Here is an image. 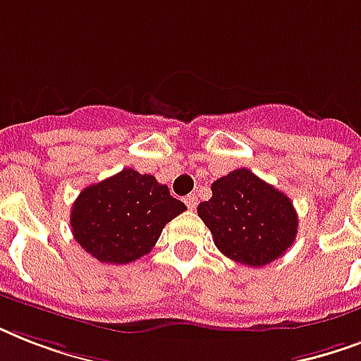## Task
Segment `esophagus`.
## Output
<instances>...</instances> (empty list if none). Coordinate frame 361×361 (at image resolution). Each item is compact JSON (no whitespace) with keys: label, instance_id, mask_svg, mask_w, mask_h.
Segmentation results:
<instances>
[{"label":"esophagus","instance_id":"obj_1","mask_svg":"<svg viewBox=\"0 0 361 361\" xmlns=\"http://www.w3.org/2000/svg\"><path fill=\"white\" fill-rule=\"evenodd\" d=\"M183 202L187 204V208H189V209H195V208H197V204H198L197 195H187V197L183 198Z\"/></svg>","mask_w":361,"mask_h":361}]
</instances>
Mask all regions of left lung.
Masks as SVG:
<instances>
[{
	"mask_svg": "<svg viewBox=\"0 0 361 361\" xmlns=\"http://www.w3.org/2000/svg\"><path fill=\"white\" fill-rule=\"evenodd\" d=\"M197 212L215 247L252 268L283 257L296 240L298 215L290 198L247 169L214 181L212 198Z\"/></svg>",
	"mask_w": 361,
	"mask_h": 361,
	"instance_id": "1",
	"label": "left lung"
}]
</instances>
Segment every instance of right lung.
I'll list each match as a JSON object with an SVG mask.
<instances>
[{"mask_svg":"<svg viewBox=\"0 0 361 361\" xmlns=\"http://www.w3.org/2000/svg\"><path fill=\"white\" fill-rule=\"evenodd\" d=\"M185 209L153 176L123 169L78 195L71 228L99 262L129 264L152 251L164 225Z\"/></svg>","mask_w":361,"mask_h":361,"instance_id":"obj_1","label":"right lung"}]
</instances>
